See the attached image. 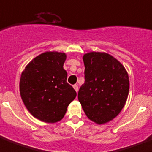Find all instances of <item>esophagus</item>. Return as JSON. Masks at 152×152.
Masks as SVG:
<instances>
[{
	"mask_svg": "<svg viewBox=\"0 0 152 152\" xmlns=\"http://www.w3.org/2000/svg\"><path fill=\"white\" fill-rule=\"evenodd\" d=\"M74 88H75V90L76 91H78V86H77V85H74Z\"/></svg>",
	"mask_w": 152,
	"mask_h": 152,
	"instance_id": "esophagus-1",
	"label": "esophagus"
}]
</instances>
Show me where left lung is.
<instances>
[{
  "label": "left lung",
  "instance_id": "1",
  "mask_svg": "<svg viewBox=\"0 0 152 152\" xmlns=\"http://www.w3.org/2000/svg\"><path fill=\"white\" fill-rule=\"evenodd\" d=\"M85 83L78 100L88 118L98 124L108 123L120 113L128 96V74L121 63L106 53L83 56Z\"/></svg>",
  "mask_w": 152,
  "mask_h": 152
}]
</instances>
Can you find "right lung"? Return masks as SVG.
<instances>
[{
  "instance_id": "1",
  "label": "right lung",
  "mask_w": 152,
  "mask_h": 152,
  "mask_svg": "<svg viewBox=\"0 0 152 152\" xmlns=\"http://www.w3.org/2000/svg\"><path fill=\"white\" fill-rule=\"evenodd\" d=\"M66 58L64 53H43L34 58L21 75L22 101L30 113L43 122L62 120L77 96L67 82V71L63 67Z\"/></svg>"
}]
</instances>
